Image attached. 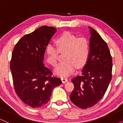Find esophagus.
<instances>
[{"instance_id":"1","label":"esophagus","mask_w":123,"mask_h":123,"mask_svg":"<svg viewBox=\"0 0 123 123\" xmlns=\"http://www.w3.org/2000/svg\"><path fill=\"white\" fill-rule=\"evenodd\" d=\"M61 80H62V82L63 83H65L67 82L68 81V79L66 78V77H62Z\"/></svg>"}]
</instances>
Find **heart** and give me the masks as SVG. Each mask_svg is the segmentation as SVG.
Listing matches in <instances>:
<instances>
[{"mask_svg":"<svg viewBox=\"0 0 123 123\" xmlns=\"http://www.w3.org/2000/svg\"><path fill=\"white\" fill-rule=\"evenodd\" d=\"M57 47L49 43L46 46L47 62L51 65H55L59 51L65 54V60L58 63L54 68V73L61 77H66L75 70L76 65L80 68L84 66L90 54V42L86 37H79L69 32H63L56 39Z\"/></svg>","mask_w":123,"mask_h":123,"instance_id":"1","label":"heart"}]
</instances>
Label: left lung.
Here are the masks:
<instances>
[{
	"label": "left lung",
	"mask_w": 123,
	"mask_h": 123,
	"mask_svg": "<svg viewBox=\"0 0 123 123\" xmlns=\"http://www.w3.org/2000/svg\"><path fill=\"white\" fill-rule=\"evenodd\" d=\"M90 54L81 76L72 80L74 86L70 99L81 109L95 105L104 97L111 79L112 60L108 45L95 29L88 26Z\"/></svg>",
	"instance_id": "1"
}]
</instances>
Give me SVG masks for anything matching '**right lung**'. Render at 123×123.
<instances>
[{
	"label": "right lung",
	"mask_w": 123,
	"mask_h": 123,
	"mask_svg": "<svg viewBox=\"0 0 123 123\" xmlns=\"http://www.w3.org/2000/svg\"><path fill=\"white\" fill-rule=\"evenodd\" d=\"M56 31L54 27L41 26L23 36L12 51L10 69L15 92L32 108L45 105L53 89L62 84L43 63L46 46Z\"/></svg>",
	"instance_id": "1"
}]
</instances>
